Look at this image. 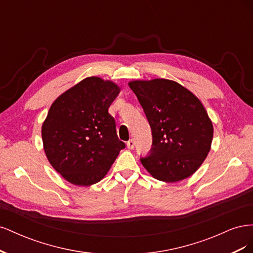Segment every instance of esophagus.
Masks as SVG:
<instances>
[{
	"mask_svg": "<svg viewBox=\"0 0 253 253\" xmlns=\"http://www.w3.org/2000/svg\"><path fill=\"white\" fill-rule=\"evenodd\" d=\"M126 145H127V148H128L129 150H133L134 147H135V140H134V139H129V140L126 142Z\"/></svg>",
	"mask_w": 253,
	"mask_h": 253,
	"instance_id": "1",
	"label": "esophagus"
}]
</instances>
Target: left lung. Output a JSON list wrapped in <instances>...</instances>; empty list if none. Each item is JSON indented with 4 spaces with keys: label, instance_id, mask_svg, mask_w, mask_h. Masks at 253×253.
Masks as SVG:
<instances>
[{
    "label": "left lung",
    "instance_id": "left-lung-1",
    "mask_svg": "<svg viewBox=\"0 0 253 253\" xmlns=\"http://www.w3.org/2000/svg\"><path fill=\"white\" fill-rule=\"evenodd\" d=\"M138 98L152 129V148L140 162L153 177L176 182L192 175L210 151L213 126L203 103L189 89L168 79L136 80Z\"/></svg>",
    "mask_w": 253,
    "mask_h": 253
}]
</instances>
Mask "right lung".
I'll return each mask as SVG.
<instances>
[{
	"label": "right lung",
	"instance_id": "add662e5",
	"mask_svg": "<svg viewBox=\"0 0 253 253\" xmlns=\"http://www.w3.org/2000/svg\"><path fill=\"white\" fill-rule=\"evenodd\" d=\"M119 91L112 81L88 77L50 106L42 126L44 151L53 169L73 185L100 181L126 148L109 114Z\"/></svg>",
	"mask_w": 253,
	"mask_h": 253
}]
</instances>
